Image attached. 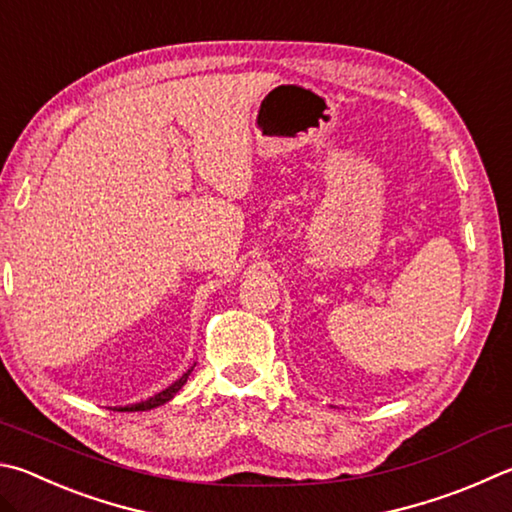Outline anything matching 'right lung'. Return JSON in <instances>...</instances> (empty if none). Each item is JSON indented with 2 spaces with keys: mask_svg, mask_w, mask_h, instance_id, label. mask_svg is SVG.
Listing matches in <instances>:
<instances>
[{
  "mask_svg": "<svg viewBox=\"0 0 512 512\" xmlns=\"http://www.w3.org/2000/svg\"><path fill=\"white\" fill-rule=\"evenodd\" d=\"M192 369H194V367H192ZM192 369L185 371V374H183L179 380H176V383H172L170 387L163 389V392H159V394L152 396V398H147V401L136 403V405L120 407L118 412H145V410H152V407H159V405H163V403H167V401H172V398L176 396V392H179V389L185 385V380H188V376L192 374Z\"/></svg>",
  "mask_w": 512,
  "mask_h": 512,
  "instance_id": "right-lung-1",
  "label": "right lung"
}]
</instances>
